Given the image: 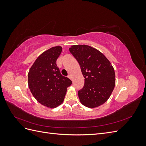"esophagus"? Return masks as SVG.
I'll return each instance as SVG.
<instances>
[{
  "mask_svg": "<svg viewBox=\"0 0 146 146\" xmlns=\"http://www.w3.org/2000/svg\"><path fill=\"white\" fill-rule=\"evenodd\" d=\"M68 77H69L70 79H72V76H71V75H68Z\"/></svg>",
  "mask_w": 146,
  "mask_h": 146,
  "instance_id": "34e87169",
  "label": "esophagus"
}]
</instances>
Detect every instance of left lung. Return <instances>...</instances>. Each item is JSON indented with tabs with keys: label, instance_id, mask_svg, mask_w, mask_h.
<instances>
[{
	"label": "left lung",
	"instance_id": "1",
	"mask_svg": "<svg viewBox=\"0 0 146 146\" xmlns=\"http://www.w3.org/2000/svg\"><path fill=\"white\" fill-rule=\"evenodd\" d=\"M69 51L80 64L85 83L78 91L81 103L88 108L104 104L115 86L114 68L105 56L87 45H74Z\"/></svg>",
	"mask_w": 146,
	"mask_h": 146
}]
</instances>
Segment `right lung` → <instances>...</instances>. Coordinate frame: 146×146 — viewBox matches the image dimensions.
<instances>
[{
  "instance_id": "right-lung-1",
  "label": "right lung",
  "mask_w": 146,
  "mask_h": 146,
  "mask_svg": "<svg viewBox=\"0 0 146 146\" xmlns=\"http://www.w3.org/2000/svg\"><path fill=\"white\" fill-rule=\"evenodd\" d=\"M62 47H53L44 52L35 60L28 74L29 87L34 98L50 108L63 102L67 88L72 83L61 75L56 65Z\"/></svg>"
}]
</instances>
